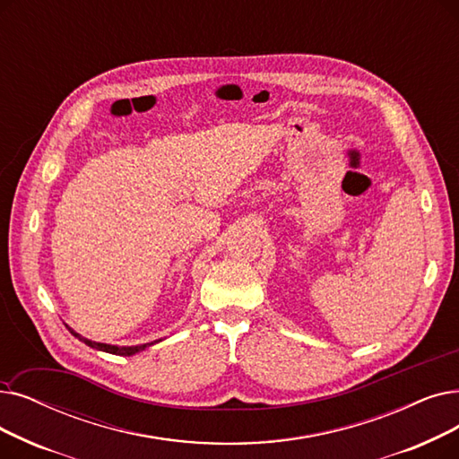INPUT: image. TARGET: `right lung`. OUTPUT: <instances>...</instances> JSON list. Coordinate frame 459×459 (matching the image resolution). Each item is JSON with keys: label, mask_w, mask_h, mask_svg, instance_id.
Returning <instances> with one entry per match:
<instances>
[{"label": "right lung", "mask_w": 459, "mask_h": 459, "mask_svg": "<svg viewBox=\"0 0 459 459\" xmlns=\"http://www.w3.org/2000/svg\"><path fill=\"white\" fill-rule=\"evenodd\" d=\"M69 330H71V328H69ZM71 333H73L74 337H78V340H81L82 343H86L88 347H91V349L103 351V352H110V354H117V356H133V354L141 352V351H144V349H148V347H152V345H155V343L161 342V340H157V342H152V343H143V345L119 347V345H108V343H97V342H91V340H88V337H84V335H81V333H76L74 330H71Z\"/></svg>", "instance_id": "add662e5"}]
</instances>
